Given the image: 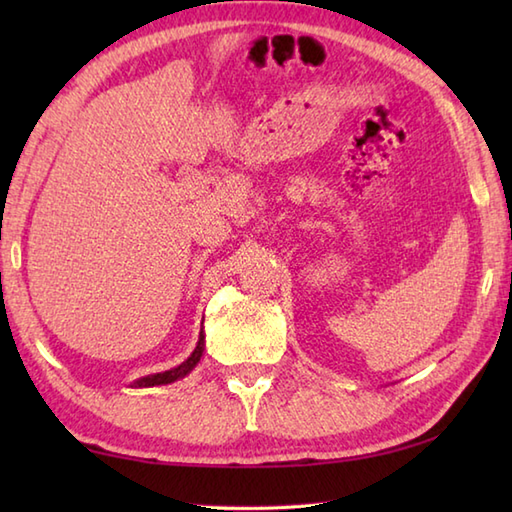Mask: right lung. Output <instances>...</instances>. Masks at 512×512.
Returning a JSON list of instances; mask_svg holds the SVG:
<instances>
[{
    "label": "right lung",
    "instance_id": "right-lung-1",
    "mask_svg": "<svg viewBox=\"0 0 512 512\" xmlns=\"http://www.w3.org/2000/svg\"><path fill=\"white\" fill-rule=\"evenodd\" d=\"M202 352H204V332H200V341H198V345H195V350H193V354L187 358V361H184L182 365H178V367H171V369H167V372H160V374H151V376H143V378H138V380H134V385L132 387H154V385H169V383H173V380H178V378H184L187 376L191 369L200 363V358H202Z\"/></svg>",
    "mask_w": 512,
    "mask_h": 512
}]
</instances>
